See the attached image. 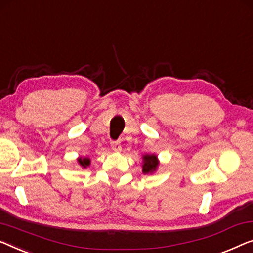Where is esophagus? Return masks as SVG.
<instances>
[{
	"instance_id": "esophagus-1",
	"label": "esophagus",
	"mask_w": 253,
	"mask_h": 253,
	"mask_svg": "<svg viewBox=\"0 0 253 253\" xmlns=\"http://www.w3.org/2000/svg\"><path fill=\"white\" fill-rule=\"evenodd\" d=\"M111 146H112L113 151H115V152H120L121 151V142L119 140L112 141L111 142Z\"/></svg>"
}]
</instances>
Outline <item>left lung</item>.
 Instances as JSON below:
<instances>
[{"label":"left lung","mask_w":253,"mask_h":253,"mask_svg":"<svg viewBox=\"0 0 253 253\" xmlns=\"http://www.w3.org/2000/svg\"><path fill=\"white\" fill-rule=\"evenodd\" d=\"M157 164L159 163H157V157L155 155H145L142 172L144 173H152L153 171H155Z\"/></svg>","instance_id":"1"}]
</instances>
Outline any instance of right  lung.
Masks as SVG:
<instances>
[{
  "label": "right lung",
  "instance_id": "obj_1",
  "mask_svg": "<svg viewBox=\"0 0 253 253\" xmlns=\"http://www.w3.org/2000/svg\"><path fill=\"white\" fill-rule=\"evenodd\" d=\"M79 162H80V164H81L82 167L86 168L90 164V160L89 159H79Z\"/></svg>",
  "mask_w": 253,
  "mask_h": 253
}]
</instances>
